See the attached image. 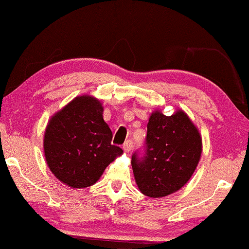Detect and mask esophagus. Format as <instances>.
Instances as JSON below:
<instances>
[{
	"mask_svg": "<svg viewBox=\"0 0 249 249\" xmlns=\"http://www.w3.org/2000/svg\"><path fill=\"white\" fill-rule=\"evenodd\" d=\"M133 147H134V142L132 140L126 141L125 143L123 144V149L125 152H131Z\"/></svg>",
	"mask_w": 249,
	"mask_h": 249,
	"instance_id": "34e87169",
	"label": "esophagus"
}]
</instances>
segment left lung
<instances>
[{"label": "left lung", "mask_w": 249, "mask_h": 249, "mask_svg": "<svg viewBox=\"0 0 249 249\" xmlns=\"http://www.w3.org/2000/svg\"><path fill=\"white\" fill-rule=\"evenodd\" d=\"M202 154V137L183 110L166 116L153 113L143 151L132 156L140 191L153 198L178 191L191 178Z\"/></svg>", "instance_id": "obj_1"}]
</instances>
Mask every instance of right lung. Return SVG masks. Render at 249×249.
<instances>
[{"instance_id":"obj_1","label":"right lung","mask_w":249,"mask_h":249,"mask_svg":"<svg viewBox=\"0 0 249 249\" xmlns=\"http://www.w3.org/2000/svg\"><path fill=\"white\" fill-rule=\"evenodd\" d=\"M112 139L100 101L86 95L74 98L47 125L44 136L47 165L69 186L89 187L123 153L120 146L110 144Z\"/></svg>"}]
</instances>
